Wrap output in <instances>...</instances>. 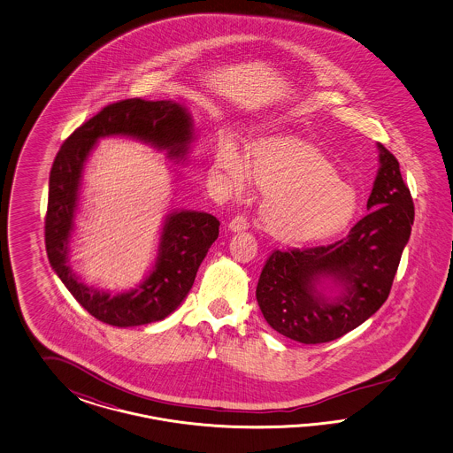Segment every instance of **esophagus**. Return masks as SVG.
<instances>
[{
	"mask_svg": "<svg viewBox=\"0 0 453 453\" xmlns=\"http://www.w3.org/2000/svg\"><path fill=\"white\" fill-rule=\"evenodd\" d=\"M249 227V220L246 216H235L231 222H229V229L233 233H241V231H246Z\"/></svg>",
	"mask_w": 453,
	"mask_h": 453,
	"instance_id": "obj_1",
	"label": "esophagus"
}]
</instances>
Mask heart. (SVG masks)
I'll list each match as a JSON object with an SVG mask.
<instances>
[{"label": "heart", "mask_w": 453, "mask_h": 453, "mask_svg": "<svg viewBox=\"0 0 453 453\" xmlns=\"http://www.w3.org/2000/svg\"><path fill=\"white\" fill-rule=\"evenodd\" d=\"M214 167L227 188L239 191L247 176L264 194V227L284 242H307L339 233L358 207L357 192L312 144L294 137L256 142L246 159L220 144Z\"/></svg>", "instance_id": "b5f03b06"}]
</instances>
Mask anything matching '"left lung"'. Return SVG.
Instances as JSON below:
<instances>
[{"instance_id":"1","label":"left lung","mask_w":453,"mask_h":453,"mask_svg":"<svg viewBox=\"0 0 453 453\" xmlns=\"http://www.w3.org/2000/svg\"><path fill=\"white\" fill-rule=\"evenodd\" d=\"M369 214L327 246L274 250L256 297L267 324L292 341H335L364 324L387 301L413 226V201L395 156L382 144ZM330 280L342 292L330 298Z\"/></svg>"}]
</instances>
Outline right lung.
Returning a JSON list of instances; mask_svg holds the SVG:
<instances>
[{"instance_id": "obj_1", "label": "right lung", "mask_w": 453, "mask_h": 453, "mask_svg": "<svg viewBox=\"0 0 453 453\" xmlns=\"http://www.w3.org/2000/svg\"><path fill=\"white\" fill-rule=\"evenodd\" d=\"M192 133L191 116L179 103L134 97L103 108L81 124L56 154L44 219L48 259L73 297L104 324L144 326L174 312L189 294L209 247L218 239L220 222L207 212H171L165 216L152 271L136 288L114 296L89 288L68 265L69 237L88 156L101 137L127 136L165 151L169 159H182Z\"/></svg>"}]
</instances>
